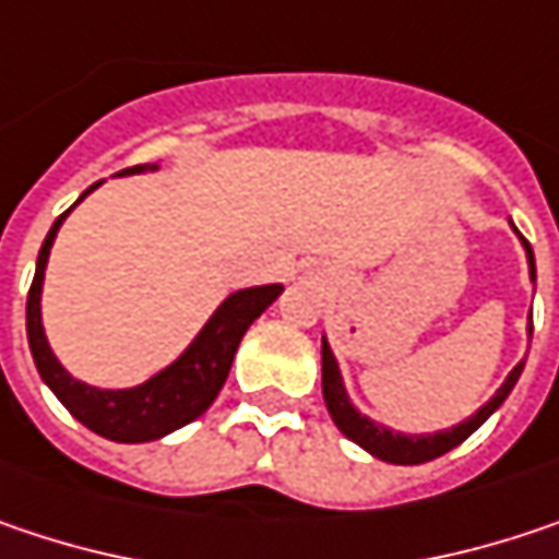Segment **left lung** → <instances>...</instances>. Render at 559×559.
I'll return each mask as SVG.
<instances>
[{
  "label": "left lung",
  "instance_id": "left-lung-1",
  "mask_svg": "<svg viewBox=\"0 0 559 559\" xmlns=\"http://www.w3.org/2000/svg\"><path fill=\"white\" fill-rule=\"evenodd\" d=\"M522 242H525V249H528V265H532L534 281V252L525 236H522ZM528 332H532V326H528ZM522 368H525V361H519V365L512 368V374H509L506 383L496 390V396H492L486 406H480L467 423H461V426H454V429L435 431V435H400V431L383 429L378 423H371L368 416H361V413L348 403L345 386H342V374H338V365H335L330 345H326V338H323V400H326V409H330L332 423L338 426V431H342L345 438H352L355 444H361L365 451H371L374 457H381L386 464H426V461H435V457L448 454L451 448H457L464 438H471L474 431L480 429L483 423L502 406V400L512 393V386L519 381Z\"/></svg>",
  "mask_w": 559,
  "mask_h": 559
}]
</instances>
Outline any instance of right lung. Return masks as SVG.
Listing matches in <instances>:
<instances>
[{
    "label": "right lung",
    "mask_w": 559,
    "mask_h": 559,
    "mask_svg": "<svg viewBox=\"0 0 559 559\" xmlns=\"http://www.w3.org/2000/svg\"><path fill=\"white\" fill-rule=\"evenodd\" d=\"M143 169L146 166H133V169H121L118 176L143 173ZM150 169H156V166H150ZM98 185L102 181L85 188V194L95 191ZM70 211H63L47 233V239L37 252V269H34L31 290H27V345H31L34 365H37L44 383L57 393V400L76 416L85 429H92L102 438H111V441H124V444L156 441L169 431L194 423L201 413H207V406L217 400L221 386L227 381L239 338L265 313V307L275 304L281 284H262V287H246V290L229 294L227 300L217 307V313L207 320V326L198 332V338L185 348V355L140 386L98 390V386L79 383L76 378H70L60 368V361L53 358V352L47 345L44 326H40V287H44L47 255H50V246L57 239V229L67 221Z\"/></svg>",
    "instance_id": "right-lung-1"
}]
</instances>
